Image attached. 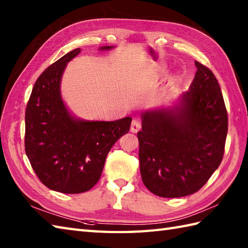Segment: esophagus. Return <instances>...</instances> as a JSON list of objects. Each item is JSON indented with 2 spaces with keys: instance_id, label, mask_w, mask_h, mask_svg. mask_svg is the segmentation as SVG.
Instances as JSON below:
<instances>
[{
  "instance_id": "1",
  "label": "esophagus",
  "mask_w": 248,
  "mask_h": 248,
  "mask_svg": "<svg viewBox=\"0 0 248 248\" xmlns=\"http://www.w3.org/2000/svg\"><path fill=\"white\" fill-rule=\"evenodd\" d=\"M141 128V124H140V121H139L138 119H134L132 121V124H131V132L136 133L138 131H140Z\"/></svg>"
}]
</instances>
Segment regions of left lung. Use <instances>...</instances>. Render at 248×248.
Segmentation results:
<instances>
[{
	"mask_svg": "<svg viewBox=\"0 0 248 248\" xmlns=\"http://www.w3.org/2000/svg\"><path fill=\"white\" fill-rule=\"evenodd\" d=\"M188 91L165 108L140 114V175L156 196L183 197L202 188L222 162L228 116L217 78L195 62Z\"/></svg>",
	"mask_w": 248,
	"mask_h": 248,
	"instance_id": "obj_1",
	"label": "left lung"
}]
</instances>
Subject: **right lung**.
<instances>
[{"label":"right lung","mask_w":248,"mask_h":248,"mask_svg":"<svg viewBox=\"0 0 248 248\" xmlns=\"http://www.w3.org/2000/svg\"><path fill=\"white\" fill-rule=\"evenodd\" d=\"M114 48L103 46L99 51ZM78 53L80 48L68 52L46 68L37 78L25 112V152L31 165L46 187L65 194L87 192L99 181L108 151L132 121L87 120L68 108L62 78Z\"/></svg>","instance_id":"right-lung-1"}]
</instances>
